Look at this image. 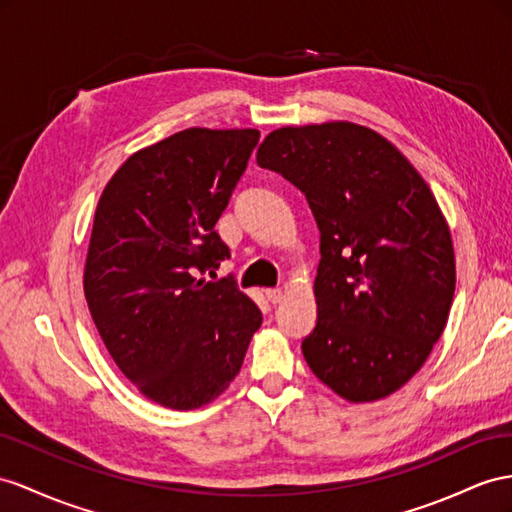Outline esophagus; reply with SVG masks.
<instances>
[{"label":"esophagus","mask_w":512,"mask_h":512,"mask_svg":"<svg viewBox=\"0 0 512 512\" xmlns=\"http://www.w3.org/2000/svg\"><path fill=\"white\" fill-rule=\"evenodd\" d=\"M266 298L270 300L272 305H277V303H281V300H283V290H281V287H274V290H266Z\"/></svg>","instance_id":"esophagus-1"}]
</instances>
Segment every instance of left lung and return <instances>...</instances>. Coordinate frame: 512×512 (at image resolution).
Returning a JSON list of instances; mask_svg holds the SVG:
<instances>
[{
  "label": "left lung",
  "mask_w": 512,
  "mask_h": 512,
  "mask_svg": "<svg viewBox=\"0 0 512 512\" xmlns=\"http://www.w3.org/2000/svg\"><path fill=\"white\" fill-rule=\"evenodd\" d=\"M257 164L305 194L320 229L307 365L348 402L387 398L422 368L454 298L452 235L428 183L346 121L274 129Z\"/></svg>",
  "instance_id": "left-lung-1"
}]
</instances>
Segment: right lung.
Masks as SVG:
<instances>
[{
  "mask_svg": "<svg viewBox=\"0 0 512 512\" xmlns=\"http://www.w3.org/2000/svg\"><path fill=\"white\" fill-rule=\"evenodd\" d=\"M257 129L190 127L140 149L97 203L84 294L110 357L168 409L212 402L240 372L261 311L229 279L205 281L229 246L216 222Z\"/></svg>",
  "mask_w": 512,
  "mask_h": 512,
  "instance_id": "right-lung-1",
  "label": "right lung"
}]
</instances>
